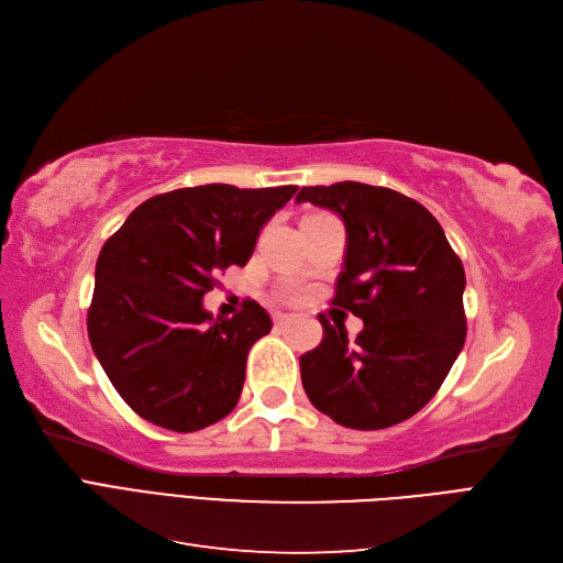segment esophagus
<instances>
[{
    "label": "esophagus",
    "mask_w": 563,
    "mask_h": 563,
    "mask_svg": "<svg viewBox=\"0 0 563 563\" xmlns=\"http://www.w3.org/2000/svg\"><path fill=\"white\" fill-rule=\"evenodd\" d=\"M288 321H291V317L284 314V312H277V314H275V323H277V327H284V323H288Z\"/></svg>",
    "instance_id": "obj_1"
}]
</instances>
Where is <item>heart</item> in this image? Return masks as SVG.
Segmentation results:
<instances>
[{
    "label": "heart",
    "instance_id": "obj_1",
    "mask_svg": "<svg viewBox=\"0 0 563 563\" xmlns=\"http://www.w3.org/2000/svg\"><path fill=\"white\" fill-rule=\"evenodd\" d=\"M296 296H298V294H291V298H296Z\"/></svg>",
    "mask_w": 563,
    "mask_h": 563
}]
</instances>
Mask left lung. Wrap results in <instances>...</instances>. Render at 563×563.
Returning a JSON list of instances; mask_svg holds the SVG:
<instances>
[{"mask_svg":"<svg viewBox=\"0 0 563 563\" xmlns=\"http://www.w3.org/2000/svg\"><path fill=\"white\" fill-rule=\"evenodd\" d=\"M298 203L345 223V265L331 305L364 321L356 340L319 314L321 343L300 356V378L321 413L352 430L416 416L465 345V269L437 218L389 187H302Z\"/></svg>","mask_w":563,"mask_h":563,"instance_id":"1","label":"left lung"}]
</instances>
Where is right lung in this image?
<instances>
[{"label": "right lung", "mask_w": 563, "mask_h": 563, "mask_svg": "<svg viewBox=\"0 0 563 563\" xmlns=\"http://www.w3.org/2000/svg\"><path fill=\"white\" fill-rule=\"evenodd\" d=\"M296 190L183 187L143 201L100 249L89 340L141 418L197 432L240 401L249 350L272 319L255 300L213 319L201 298L218 272L249 263L263 225Z\"/></svg>", "instance_id": "1"}]
</instances>
